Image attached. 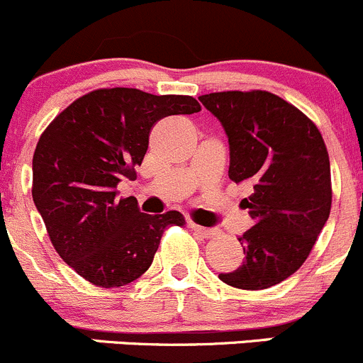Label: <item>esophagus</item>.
<instances>
[{
	"instance_id": "1",
	"label": "esophagus",
	"mask_w": 363,
	"mask_h": 363,
	"mask_svg": "<svg viewBox=\"0 0 363 363\" xmlns=\"http://www.w3.org/2000/svg\"><path fill=\"white\" fill-rule=\"evenodd\" d=\"M188 225H189V228H191L193 232L196 233V235L202 237V239H211V237H214L216 233H218V230H214V228H205V226L196 225V223H193V221H189Z\"/></svg>"
}]
</instances>
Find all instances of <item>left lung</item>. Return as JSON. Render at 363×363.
<instances>
[{"label": "left lung", "mask_w": 363, "mask_h": 363, "mask_svg": "<svg viewBox=\"0 0 363 363\" xmlns=\"http://www.w3.org/2000/svg\"><path fill=\"white\" fill-rule=\"evenodd\" d=\"M199 100L228 135L230 179L252 186L244 207L255 226L239 239L246 258L219 279L239 290H267L302 267L330 216L327 145L306 113L269 91Z\"/></svg>", "instance_id": "left-lung-1"}]
</instances>
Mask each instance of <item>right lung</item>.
Wrapping results in <instances>:
<instances>
[{
  "label": "right lung",
  "mask_w": 363,
  "mask_h": 363,
  "mask_svg": "<svg viewBox=\"0 0 363 363\" xmlns=\"http://www.w3.org/2000/svg\"><path fill=\"white\" fill-rule=\"evenodd\" d=\"M200 111L193 96L104 87L45 128L33 155V202L54 250L80 277L100 288L133 283L151 267L164 228L186 225L177 211L144 214L116 188L137 177L160 119Z\"/></svg>",
  "instance_id": "add662e5"
}]
</instances>
